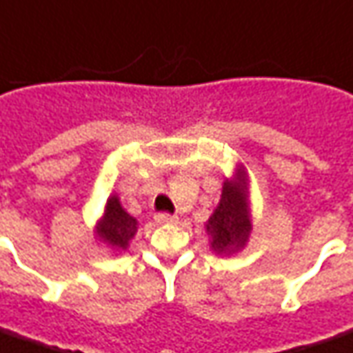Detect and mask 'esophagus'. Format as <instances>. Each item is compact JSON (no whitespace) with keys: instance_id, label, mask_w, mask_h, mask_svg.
Wrapping results in <instances>:
<instances>
[{"instance_id":"34e87169","label":"esophagus","mask_w":353,"mask_h":353,"mask_svg":"<svg viewBox=\"0 0 353 353\" xmlns=\"http://www.w3.org/2000/svg\"><path fill=\"white\" fill-rule=\"evenodd\" d=\"M153 219H155V223L165 225V223H174V221H176V215H171V213H157Z\"/></svg>"}]
</instances>
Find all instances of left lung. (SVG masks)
<instances>
[{"label": "left lung", "mask_w": 353, "mask_h": 353, "mask_svg": "<svg viewBox=\"0 0 353 353\" xmlns=\"http://www.w3.org/2000/svg\"><path fill=\"white\" fill-rule=\"evenodd\" d=\"M209 250L221 257L240 254L250 242L254 230L250 176L242 163H236L232 176L223 182L221 200L205 221Z\"/></svg>", "instance_id": "1"}]
</instances>
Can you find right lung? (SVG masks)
<instances>
[{"instance_id":"add662e5","label":"right lung","mask_w":353,"mask_h":353,"mask_svg":"<svg viewBox=\"0 0 353 353\" xmlns=\"http://www.w3.org/2000/svg\"><path fill=\"white\" fill-rule=\"evenodd\" d=\"M138 221H136L119 200L117 194H111L103 205V213L99 215L98 223L94 227V236L99 244L111 250V254H125L130 240L138 232Z\"/></svg>"}]
</instances>
